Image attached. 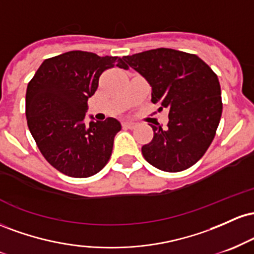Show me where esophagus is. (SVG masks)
Wrapping results in <instances>:
<instances>
[{
	"instance_id": "34e87169",
	"label": "esophagus",
	"mask_w": 254,
	"mask_h": 254,
	"mask_svg": "<svg viewBox=\"0 0 254 254\" xmlns=\"http://www.w3.org/2000/svg\"><path fill=\"white\" fill-rule=\"evenodd\" d=\"M123 127H127V129H135V127H137V123H135V122L125 121V122H123Z\"/></svg>"
}]
</instances>
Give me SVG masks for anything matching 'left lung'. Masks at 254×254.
I'll return each mask as SVG.
<instances>
[{
  "mask_svg": "<svg viewBox=\"0 0 254 254\" xmlns=\"http://www.w3.org/2000/svg\"><path fill=\"white\" fill-rule=\"evenodd\" d=\"M151 86V101L168 110L167 127L151 125L153 139L142 147L144 159L165 172L188 170L202 157L222 115L217 75L193 54L154 49L124 56Z\"/></svg>",
  "mask_w": 254,
  "mask_h": 254,
  "instance_id": "left-lung-1",
  "label": "left lung"
}]
</instances>
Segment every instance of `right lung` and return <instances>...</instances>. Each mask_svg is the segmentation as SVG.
Returning <instances> with one entry per match:
<instances>
[{"instance_id":"add662e5","label":"right lung","mask_w":254,"mask_h":254,"mask_svg":"<svg viewBox=\"0 0 254 254\" xmlns=\"http://www.w3.org/2000/svg\"><path fill=\"white\" fill-rule=\"evenodd\" d=\"M115 66L129 68L123 58L69 51L44 61L28 82V129L46 161L65 176H94L109 162L121 123L110 117L88 124L84 116L99 77Z\"/></svg>"}]
</instances>
